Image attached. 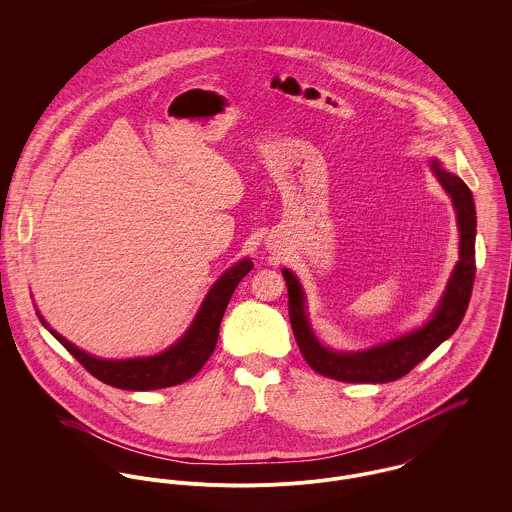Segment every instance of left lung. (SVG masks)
Here are the masks:
<instances>
[{"label": "left lung", "mask_w": 512, "mask_h": 512, "mask_svg": "<svg viewBox=\"0 0 512 512\" xmlns=\"http://www.w3.org/2000/svg\"><path fill=\"white\" fill-rule=\"evenodd\" d=\"M430 167L453 203L459 230V260L453 266L436 309L424 325L408 331L406 335L361 351L329 349L317 339L311 327L307 315V297L297 276L288 268L282 270L290 295L288 305L293 335L303 359L315 372L341 382H392L422 363L459 327L467 311L475 280V201L469 187L457 175L443 169L439 159H430Z\"/></svg>", "instance_id": "obj_1"}]
</instances>
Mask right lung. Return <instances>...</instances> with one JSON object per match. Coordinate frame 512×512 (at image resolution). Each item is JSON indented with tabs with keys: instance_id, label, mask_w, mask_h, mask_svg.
Wrapping results in <instances>:
<instances>
[{
	"instance_id": "add662e5",
	"label": "right lung",
	"mask_w": 512,
	"mask_h": 512,
	"mask_svg": "<svg viewBox=\"0 0 512 512\" xmlns=\"http://www.w3.org/2000/svg\"><path fill=\"white\" fill-rule=\"evenodd\" d=\"M254 268L250 258H242L224 270L219 280L209 288L197 315L193 317L187 331L165 351L151 357L134 359H100L82 349H78L63 335H59L45 317L39 313V321L49 329V333L63 343V347L74 359L84 366L92 376L122 390H157L169 388L193 378L203 365L209 361L217 347L220 321L224 309L240 284V280Z\"/></svg>"
}]
</instances>
